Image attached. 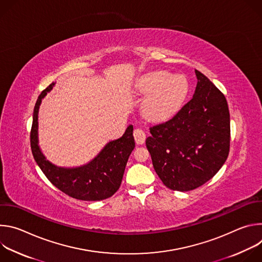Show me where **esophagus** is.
Masks as SVG:
<instances>
[{
  "mask_svg": "<svg viewBox=\"0 0 262 262\" xmlns=\"http://www.w3.org/2000/svg\"><path fill=\"white\" fill-rule=\"evenodd\" d=\"M134 137H135L136 143L139 144V145L144 144V142H145V140H146V134H145V132H144L143 129H141V128H136V129L134 130Z\"/></svg>",
  "mask_w": 262,
  "mask_h": 262,
  "instance_id": "1",
  "label": "esophagus"
}]
</instances>
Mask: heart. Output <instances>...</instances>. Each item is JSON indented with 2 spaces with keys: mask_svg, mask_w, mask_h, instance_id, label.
<instances>
[{
  "mask_svg": "<svg viewBox=\"0 0 262 262\" xmlns=\"http://www.w3.org/2000/svg\"><path fill=\"white\" fill-rule=\"evenodd\" d=\"M137 90L148 95L143 104L146 117L162 120L170 117L179 108L189 91V83L181 74L166 70L145 73L137 83Z\"/></svg>",
  "mask_w": 262,
  "mask_h": 262,
  "instance_id": "obj_1",
  "label": "heart"
}]
</instances>
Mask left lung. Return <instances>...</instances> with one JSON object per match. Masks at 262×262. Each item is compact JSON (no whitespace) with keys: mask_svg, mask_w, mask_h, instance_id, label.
<instances>
[{"mask_svg":"<svg viewBox=\"0 0 262 262\" xmlns=\"http://www.w3.org/2000/svg\"><path fill=\"white\" fill-rule=\"evenodd\" d=\"M195 93L169 120L151 126L146 147L163 183L173 191L195 190L226 162L230 115L226 97L199 70Z\"/></svg>","mask_w":262,"mask_h":262,"instance_id":"8db88e82","label":"left lung"}]
</instances>
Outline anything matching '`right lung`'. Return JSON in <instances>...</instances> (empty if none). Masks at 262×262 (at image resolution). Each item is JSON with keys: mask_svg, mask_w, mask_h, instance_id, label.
<instances>
[{"mask_svg": "<svg viewBox=\"0 0 262 262\" xmlns=\"http://www.w3.org/2000/svg\"><path fill=\"white\" fill-rule=\"evenodd\" d=\"M54 85L52 83L40 93L34 107L30 134L34 160L47 178L69 197L83 201H99L112 197L120 188L127 160L135 148L134 126L129 125L121 138L107 143L99 155L85 166L66 169L51 164L39 149L37 126L41 99Z\"/></svg>", "mask_w": 262, "mask_h": 262, "instance_id": "1", "label": "right lung"}]
</instances>
